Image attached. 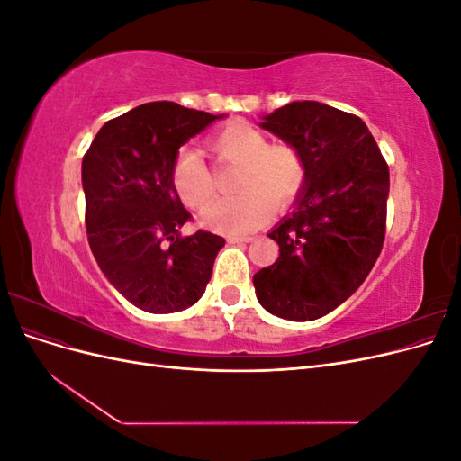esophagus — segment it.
Here are the masks:
<instances>
[{
    "label": "esophagus",
    "instance_id": "esophagus-1",
    "mask_svg": "<svg viewBox=\"0 0 461 461\" xmlns=\"http://www.w3.org/2000/svg\"><path fill=\"white\" fill-rule=\"evenodd\" d=\"M252 240H254V236H249V234H240V236L230 234V236H227L229 244H242V242H252Z\"/></svg>",
    "mask_w": 461,
    "mask_h": 461
}]
</instances>
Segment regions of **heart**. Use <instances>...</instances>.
<instances>
[{
	"mask_svg": "<svg viewBox=\"0 0 461 461\" xmlns=\"http://www.w3.org/2000/svg\"><path fill=\"white\" fill-rule=\"evenodd\" d=\"M209 146L219 161L239 165L232 196L215 200L202 213L203 225L229 234L258 229L276 207L298 198L305 180L302 153L290 144H269L254 124L232 121L219 129ZM173 183L180 200L190 207H203L215 194V180L198 151L183 149L175 163Z\"/></svg>",
	"mask_w": 461,
	"mask_h": 461,
	"instance_id": "b5f03b06",
	"label": "heart"
}]
</instances>
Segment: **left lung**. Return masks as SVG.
Listing matches in <instances>:
<instances>
[{
	"instance_id": "left-lung-1",
	"label": "left lung",
	"mask_w": 461,
	"mask_h": 461,
	"mask_svg": "<svg viewBox=\"0 0 461 461\" xmlns=\"http://www.w3.org/2000/svg\"><path fill=\"white\" fill-rule=\"evenodd\" d=\"M259 127L302 153L305 180L267 234L281 254L254 275L256 296L276 317L313 321L350 298L381 254L388 165L367 124L327 104H286Z\"/></svg>"
}]
</instances>
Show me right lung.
Returning a JSON list of instances; mask_svg holds the SVG:
<instances>
[{
  "instance_id": "add662e5",
  "label": "right lung",
  "mask_w": 461,
  "mask_h": 461,
  "mask_svg": "<svg viewBox=\"0 0 461 461\" xmlns=\"http://www.w3.org/2000/svg\"><path fill=\"white\" fill-rule=\"evenodd\" d=\"M225 115L151 102L107 121L82 159L86 232L107 281L136 308L175 313L196 303L225 239L198 230L180 202L178 148Z\"/></svg>"
}]
</instances>
